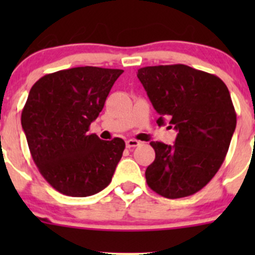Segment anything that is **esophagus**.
<instances>
[{
	"label": "esophagus",
	"mask_w": 255,
	"mask_h": 255,
	"mask_svg": "<svg viewBox=\"0 0 255 255\" xmlns=\"http://www.w3.org/2000/svg\"><path fill=\"white\" fill-rule=\"evenodd\" d=\"M140 144L139 140L137 139H128L127 142H126V145H127V148H134V146H138Z\"/></svg>",
	"instance_id": "1"
}]
</instances>
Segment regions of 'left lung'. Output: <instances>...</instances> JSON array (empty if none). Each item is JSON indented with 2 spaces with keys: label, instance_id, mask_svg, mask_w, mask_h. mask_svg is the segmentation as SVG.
Returning a JSON list of instances; mask_svg holds the SVG:
<instances>
[{
  "label": "left lung",
  "instance_id": "1",
  "mask_svg": "<svg viewBox=\"0 0 255 255\" xmlns=\"http://www.w3.org/2000/svg\"><path fill=\"white\" fill-rule=\"evenodd\" d=\"M138 79L159 113L177 130L174 145L151 142L155 159L146 184L166 199H180L206 186L226 158L237 125L230 91L220 78L182 64L145 66Z\"/></svg>",
  "mask_w": 255,
  "mask_h": 255
}]
</instances>
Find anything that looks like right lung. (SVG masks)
Masks as SVG:
<instances>
[{"mask_svg": "<svg viewBox=\"0 0 255 255\" xmlns=\"http://www.w3.org/2000/svg\"><path fill=\"white\" fill-rule=\"evenodd\" d=\"M123 70L80 66L48 74L30 89L22 111L33 161L60 194L86 197L111 182L126 143L90 134Z\"/></svg>", "mask_w": 255, "mask_h": 255, "instance_id": "right-lung-1", "label": "right lung"}]
</instances>
